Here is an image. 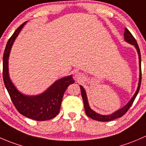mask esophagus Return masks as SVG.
<instances>
[{"label": "esophagus", "instance_id": "esophagus-1", "mask_svg": "<svg viewBox=\"0 0 146 146\" xmlns=\"http://www.w3.org/2000/svg\"><path fill=\"white\" fill-rule=\"evenodd\" d=\"M74 78H75V79H76V80H79V81L82 80V79L83 78V74H82V73L78 72L75 74Z\"/></svg>", "mask_w": 146, "mask_h": 146}]
</instances>
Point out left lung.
<instances>
[{
    "label": "left lung",
    "instance_id": "obj_1",
    "mask_svg": "<svg viewBox=\"0 0 146 146\" xmlns=\"http://www.w3.org/2000/svg\"><path fill=\"white\" fill-rule=\"evenodd\" d=\"M124 39H125L126 41L129 42L131 44L133 45V46L136 47V50L138 51V53H139V65H140V77H139V86H138L137 91H136V94H134V96H133L131 99L130 101L127 104V106H125L124 108H122L121 109L119 110L116 111L115 113L112 114L110 115H100L99 114L96 113V112L93 111L90 108L89 106H88V100H87V96L85 92V90L82 86H80V89H81V93H82V98H83L84 104V109H85L86 114L87 116L88 117L93 119L96 120V121H111V120L115 119H117L119 117H121L126 112L128 111V110L130 108V107L131 106V105L133 104V101H134L135 98H136V96H137L138 93H139V89H140L141 87V52H140V49H139V45H138L137 42H136V40L135 39L134 37L133 36V35L131 34V33L127 29V28L125 29V31H124Z\"/></svg>",
    "mask_w": 146,
    "mask_h": 146
}]
</instances>
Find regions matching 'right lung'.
<instances>
[{
  "instance_id": "right-lung-1",
  "label": "right lung",
  "mask_w": 146,
  "mask_h": 146,
  "mask_svg": "<svg viewBox=\"0 0 146 146\" xmlns=\"http://www.w3.org/2000/svg\"><path fill=\"white\" fill-rule=\"evenodd\" d=\"M27 22L17 29L7 41L3 57V78L12 102L17 110L27 117L45 121L57 116L60 112L63 95L67 87L74 83L72 76L57 81L43 94L36 96H27L19 92L10 80L8 74V57L12 45Z\"/></svg>"
}]
</instances>
